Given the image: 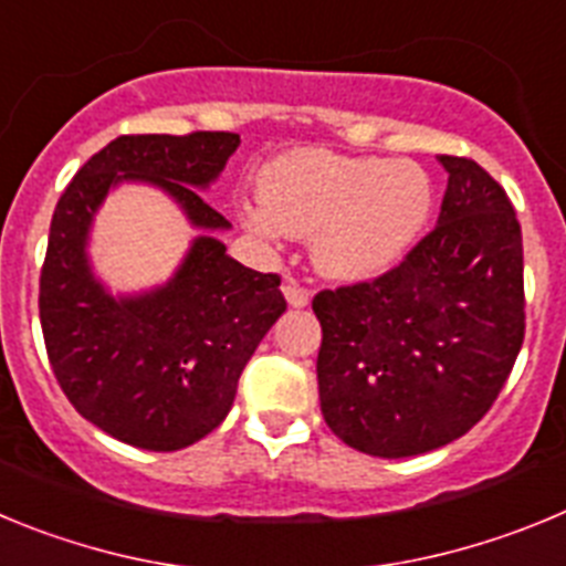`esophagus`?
Listing matches in <instances>:
<instances>
[{
    "label": "esophagus",
    "instance_id": "esophagus-1",
    "mask_svg": "<svg viewBox=\"0 0 566 566\" xmlns=\"http://www.w3.org/2000/svg\"><path fill=\"white\" fill-rule=\"evenodd\" d=\"M283 294H286L289 306H294V308L308 306V300H312L308 289H303L300 283H294V277H286V283H283Z\"/></svg>",
    "mask_w": 566,
    "mask_h": 566
}]
</instances>
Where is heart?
<instances>
[{"label":"heart","mask_w":566,"mask_h":566,"mask_svg":"<svg viewBox=\"0 0 566 566\" xmlns=\"http://www.w3.org/2000/svg\"><path fill=\"white\" fill-rule=\"evenodd\" d=\"M263 203L240 221L260 240L314 234V263L337 280H365L408 258L433 212L431 175L411 161L297 149L260 172Z\"/></svg>","instance_id":"heart-1"}]
</instances>
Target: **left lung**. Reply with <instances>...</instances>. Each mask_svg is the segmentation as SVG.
Segmentation results:
<instances>
[{"mask_svg":"<svg viewBox=\"0 0 566 566\" xmlns=\"http://www.w3.org/2000/svg\"><path fill=\"white\" fill-rule=\"evenodd\" d=\"M439 221L379 277L314 294L319 408L348 448L402 459L490 411L524 343L516 209L476 161L439 155Z\"/></svg>","mask_w":566,"mask_h":566,"instance_id":"1","label":"left lung"}]
</instances>
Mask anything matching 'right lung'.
Segmentation results:
<instances>
[{
  "label": "right lung",
  "instance_id": "add662e5",
  "mask_svg": "<svg viewBox=\"0 0 566 566\" xmlns=\"http://www.w3.org/2000/svg\"><path fill=\"white\" fill-rule=\"evenodd\" d=\"M238 133L118 135L67 184L50 221L39 317L50 368L87 422L144 451H181L227 419L238 379L286 312L280 274L247 269L201 234L164 289L115 300L90 274L87 229L118 181H149L195 227L229 229L198 189L221 175Z\"/></svg>",
  "mask_w": 566,
  "mask_h": 566
}]
</instances>
